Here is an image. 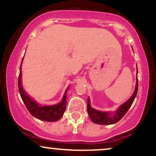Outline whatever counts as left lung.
<instances>
[{
    "instance_id": "1",
    "label": "left lung",
    "mask_w": 156,
    "mask_h": 156,
    "mask_svg": "<svg viewBox=\"0 0 156 156\" xmlns=\"http://www.w3.org/2000/svg\"><path fill=\"white\" fill-rule=\"evenodd\" d=\"M137 74H138V68H137ZM138 88V78H136V88H135L133 94L130 98L128 101L124 103L123 105H121L119 107L117 111L115 112V113L112 114L110 112H102L97 111V110L93 109L90 106V100L88 99V105H87V111H88L89 117L93 123L100 125H111L114 124L121 119L126 113H127L128 110L131 106L132 103H133V101L137 95Z\"/></svg>"
}]
</instances>
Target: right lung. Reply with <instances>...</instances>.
<instances>
[{
    "label": "right lung",
    "instance_id": "right-lung-1",
    "mask_svg": "<svg viewBox=\"0 0 156 156\" xmlns=\"http://www.w3.org/2000/svg\"><path fill=\"white\" fill-rule=\"evenodd\" d=\"M68 88L66 89L61 102L58 104L41 106L36 101H33L28 95H27L23 88L21 85V65H20V74L18 77V90L20 97L31 115L39 120L48 122H55L58 120L63 115L66 108V93Z\"/></svg>",
    "mask_w": 156,
    "mask_h": 156
}]
</instances>
